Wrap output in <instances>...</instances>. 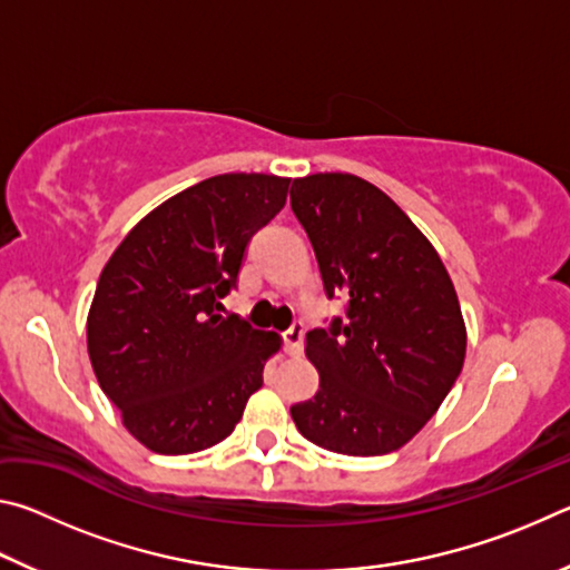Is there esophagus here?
Segmentation results:
<instances>
[{
	"mask_svg": "<svg viewBox=\"0 0 570 570\" xmlns=\"http://www.w3.org/2000/svg\"><path fill=\"white\" fill-rule=\"evenodd\" d=\"M284 344H286V354L298 356L304 350V324L294 322L292 330L284 332Z\"/></svg>",
	"mask_w": 570,
	"mask_h": 570,
	"instance_id": "esophagus-1",
	"label": "esophagus"
}]
</instances>
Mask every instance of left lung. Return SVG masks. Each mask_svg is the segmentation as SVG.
Listing matches in <instances>:
<instances>
[{
  "label": "left lung",
  "instance_id": "8db88e82",
  "mask_svg": "<svg viewBox=\"0 0 570 570\" xmlns=\"http://www.w3.org/2000/svg\"><path fill=\"white\" fill-rule=\"evenodd\" d=\"M292 210L326 296L346 298V320L306 334L320 390L292 417L324 450L387 455L417 435L460 377L468 334L455 286L422 230L364 178H296Z\"/></svg>",
  "mask_w": 570,
  "mask_h": 570
}]
</instances>
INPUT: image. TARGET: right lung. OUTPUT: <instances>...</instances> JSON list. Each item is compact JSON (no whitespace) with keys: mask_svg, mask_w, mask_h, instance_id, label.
<instances>
[{"mask_svg":"<svg viewBox=\"0 0 570 570\" xmlns=\"http://www.w3.org/2000/svg\"><path fill=\"white\" fill-rule=\"evenodd\" d=\"M288 178L224 173L176 193L140 220L105 264L88 314V352L130 435L160 455L226 440L276 332L220 316L246 246L286 204Z\"/></svg>","mask_w":570,"mask_h":570,"instance_id":"right-lung-1","label":"right lung"}]
</instances>
